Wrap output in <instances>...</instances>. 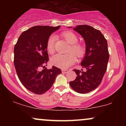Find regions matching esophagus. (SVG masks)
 <instances>
[{"mask_svg":"<svg viewBox=\"0 0 126 126\" xmlns=\"http://www.w3.org/2000/svg\"><path fill=\"white\" fill-rule=\"evenodd\" d=\"M62 73H68V72H69V70H66V69H63V70H62Z\"/></svg>","mask_w":126,"mask_h":126,"instance_id":"obj_1","label":"esophagus"}]
</instances>
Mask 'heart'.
<instances>
[{
    "label": "heart",
    "mask_w": 126,
    "mask_h": 126,
    "mask_svg": "<svg viewBox=\"0 0 126 126\" xmlns=\"http://www.w3.org/2000/svg\"><path fill=\"white\" fill-rule=\"evenodd\" d=\"M62 35L66 41L70 44L67 51L69 53L66 54H57L54 55L51 57V63L52 64L59 68L67 69L76 62V57L74 55L78 58H81L84 56L85 49L81 44L77 43L78 37L74 33L70 31H64L62 33ZM55 41L56 37L54 35H51L48 39L46 48L50 54L53 53L54 51Z\"/></svg>",
    "instance_id": "heart-1"
}]
</instances>
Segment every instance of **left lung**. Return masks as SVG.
<instances>
[{
    "instance_id": "left-lung-1",
    "label": "left lung",
    "mask_w": 126,
    "mask_h": 126,
    "mask_svg": "<svg viewBox=\"0 0 126 126\" xmlns=\"http://www.w3.org/2000/svg\"><path fill=\"white\" fill-rule=\"evenodd\" d=\"M73 30L82 36L86 43V53L80 63L85 71L74 69L77 77L69 82L75 91L86 94L101 84L107 69L110 55L104 36L98 30L89 25H77Z\"/></svg>"
}]
</instances>
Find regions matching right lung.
<instances>
[{"label": "right lung", "mask_w": 126, "mask_h": 126, "mask_svg": "<svg viewBox=\"0 0 126 126\" xmlns=\"http://www.w3.org/2000/svg\"><path fill=\"white\" fill-rule=\"evenodd\" d=\"M60 26H34L24 31L14 47V65L19 79L28 91L43 94L50 89L62 70L45 67L48 61L47 43Z\"/></svg>", "instance_id": "right-lung-1"}]
</instances>
